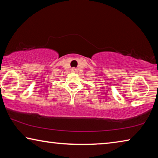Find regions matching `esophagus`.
<instances>
[{"label": "esophagus", "mask_w": 158, "mask_h": 158, "mask_svg": "<svg viewBox=\"0 0 158 158\" xmlns=\"http://www.w3.org/2000/svg\"><path fill=\"white\" fill-rule=\"evenodd\" d=\"M71 72L72 73H75L76 72H77V69L76 68H73L71 69Z\"/></svg>", "instance_id": "obj_1"}]
</instances>
